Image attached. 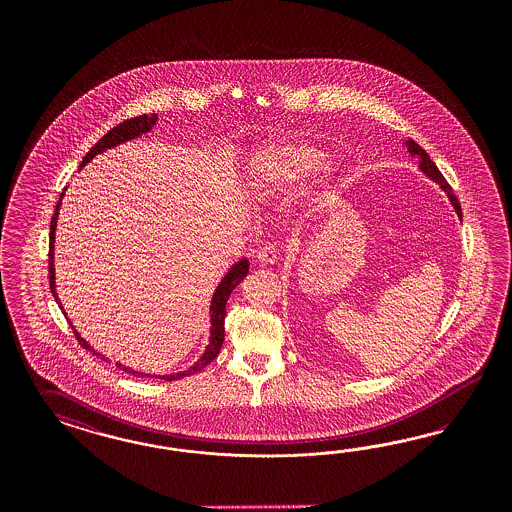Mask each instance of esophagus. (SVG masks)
I'll return each mask as SVG.
<instances>
[{"label": "esophagus", "mask_w": 512, "mask_h": 512, "mask_svg": "<svg viewBox=\"0 0 512 512\" xmlns=\"http://www.w3.org/2000/svg\"><path fill=\"white\" fill-rule=\"evenodd\" d=\"M276 259H278V249L274 248V246H264L257 253V263L261 264V266L274 264Z\"/></svg>", "instance_id": "34e87169"}]
</instances>
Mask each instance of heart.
<instances>
[{"mask_svg": "<svg viewBox=\"0 0 512 512\" xmlns=\"http://www.w3.org/2000/svg\"><path fill=\"white\" fill-rule=\"evenodd\" d=\"M323 148L310 142H266L255 148L246 167V189L253 197H270L302 186L315 174V186L334 184L338 167Z\"/></svg>", "mask_w": 512, "mask_h": 512, "instance_id": "heart-1", "label": "heart"}]
</instances>
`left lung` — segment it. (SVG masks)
Wrapping results in <instances>:
<instances>
[{
	"mask_svg": "<svg viewBox=\"0 0 512 512\" xmlns=\"http://www.w3.org/2000/svg\"><path fill=\"white\" fill-rule=\"evenodd\" d=\"M403 144H405V148H407V152H409L411 157H419L420 172H424L430 180H434L435 184H439V187L447 193V197H449V201L450 204H452V208H454V212H456L458 217L462 219V206H460V202L456 199V195L452 193V189H450L449 184H447V180L443 178V174H441L439 169L435 167V163L430 159V155L426 154L415 140H405Z\"/></svg>",
	"mask_w": 512,
	"mask_h": 512,
	"instance_id": "1",
	"label": "left lung"
}]
</instances>
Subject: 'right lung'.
<instances>
[{"label":"right lung","instance_id":"add662e5","mask_svg":"<svg viewBox=\"0 0 512 512\" xmlns=\"http://www.w3.org/2000/svg\"><path fill=\"white\" fill-rule=\"evenodd\" d=\"M155 124H157V114H150V116H148V114H142V116H137V118H133V120H125L124 124L116 125L114 129H110L109 133H107L103 139L99 140V142H95V146H92V150H90L88 154L84 155V159H82V163H80V169L86 167L95 155L103 154V152H107V150L118 146V144H124L127 140L137 139L140 135H146L148 131H152V127H154ZM63 195H65V189H63V193L60 195V201L56 204V212H54L52 221H50V246H48V248H50L48 249V274H50V278L48 279H50V291H52V296L56 298V302L60 304L62 310V302H60L58 291H56L54 242H56V225H58V216H60V206H62ZM248 270V259H240L238 263H234L233 266L229 268V272L219 281V285H217L216 291H214V295H212V302H210V338H208V345H206V349H204V353H202L201 357L197 358L195 364H191L184 372L167 373V375H152V373L137 372V370H133V368H129V366H125V364H120V362H118L116 366H118L120 370H124V372L135 375V377H155V379H163V381H176V379H182V377H187V375H191V373L201 372L206 364H210V362L217 357V353H219V349H221V345H223V338H225V326H223L225 325V306H227V300H229V296L233 293L234 287L248 276ZM63 315H67V313L63 311ZM69 323H71V321H69ZM71 328L75 330L78 343H80L84 349H88V351H92L93 355L107 360L105 355L97 353L92 345L78 334V330L73 326V323H71Z\"/></svg>","mask_w":512,"mask_h":512}]
</instances>
